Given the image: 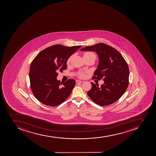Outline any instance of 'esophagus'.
<instances>
[{
    "label": "esophagus",
    "mask_w": 156,
    "mask_h": 156,
    "mask_svg": "<svg viewBox=\"0 0 156 156\" xmlns=\"http://www.w3.org/2000/svg\"><path fill=\"white\" fill-rule=\"evenodd\" d=\"M82 83V81H81V80H76V83L77 84H81V83Z\"/></svg>",
    "instance_id": "1"
}]
</instances>
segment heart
I'll return each instance as SVG.
<instances>
[{"instance_id": "heart-1", "label": "heart", "mask_w": 156, "mask_h": 156, "mask_svg": "<svg viewBox=\"0 0 156 156\" xmlns=\"http://www.w3.org/2000/svg\"><path fill=\"white\" fill-rule=\"evenodd\" d=\"M85 56H93L95 58V55L93 53L91 52H87L85 53L83 57ZM71 58H72V56H71L70 58H68L67 62V63H69L71 59ZM79 76H80V77H85V74L84 73H80L79 74Z\"/></svg>"}]
</instances>
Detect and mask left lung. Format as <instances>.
Here are the masks:
<instances>
[{"mask_svg": "<svg viewBox=\"0 0 156 156\" xmlns=\"http://www.w3.org/2000/svg\"><path fill=\"white\" fill-rule=\"evenodd\" d=\"M81 51H94L98 55L99 62L93 79L104 83L101 87L91 82L92 88L87 94L100 106L111 105L119 99L128 86V66L122 55L110 46L100 43L86 46Z\"/></svg>", "mask_w": 156, "mask_h": 156, "instance_id": "8db88e82", "label": "left lung"}]
</instances>
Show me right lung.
Here are the masks:
<instances>
[{
    "label": "right lung",
    "mask_w": 156,
    "mask_h": 156,
    "mask_svg": "<svg viewBox=\"0 0 156 156\" xmlns=\"http://www.w3.org/2000/svg\"><path fill=\"white\" fill-rule=\"evenodd\" d=\"M82 46L67 47L55 45L41 51L31 63L29 70L30 87L35 97L42 103L56 106L70 96L75 81L70 79L62 86L57 79V72L67 69L68 58Z\"/></svg>",
    "instance_id": "obj_1"
}]
</instances>
